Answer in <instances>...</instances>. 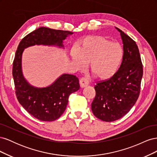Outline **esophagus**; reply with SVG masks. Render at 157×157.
Masks as SVG:
<instances>
[{"mask_svg":"<svg viewBox=\"0 0 157 157\" xmlns=\"http://www.w3.org/2000/svg\"><path fill=\"white\" fill-rule=\"evenodd\" d=\"M79 83H80V86L81 88H84V87L87 86L88 84H89L88 80L85 77L80 78V79L79 80Z\"/></svg>","mask_w":157,"mask_h":157,"instance_id":"1","label":"esophagus"}]
</instances>
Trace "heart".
<instances>
[{
	"mask_svg": "<svg viewBox=\"0 0 157 157\" xmlns=\"http://www.w3.org/2000/svg\"><path fill=\"white\" fill-rule=\"evenodd\" d=\"M71 56L78 69L90 63V71L99 80L111 78L119 68L124 56L122 46L102 36H88L78 51H71Z\"/></svg>",
	"mask_w": 157,
	"mask_h": 157,
	"instance_id": "heart-1",
	"label": "heart"
}]
</instances>
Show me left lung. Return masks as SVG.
<instances>
[{
    "label": "left lung",
    "instance_id": "obj_1",
    "mask_svg": "<svg viewBox=\"0 0 157 157\" xmlns=\"http://www.w3.org/2000/svg\"><path fill=\"white\" fill-rule=\"evenodd\" d=\"M120 32L124 56L119 68L110 78L96 83L92 111L99 119L113 122L124 117L138 99L143 76L140 51L136 42Z\"/></svg>",
    "mask_w": 157,
    "mask_h": 157
}]
</instances>
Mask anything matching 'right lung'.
Wrapping results in <instances>:
<instances>
[{
    "mask_svg": "<svg viewBox=\"0 0 157 157\" xmlns=\"http://www.w3.org/2000/svg\"><path fill=\"white\" fill-rule=\"evenodd\" d=\"M69 31L40 27L23 38L17 46L13 61L12 75L17 100L22 107L36 119L54 121L64 113L69 96L80 88L78 79L75 75L63 74L51 86L37 88L28 84L21 71V55L24 48L35 44L57 45L62 47L63 40Z\"/></svg>",
    "mask_w": 157,
    "mask_h": 157,
    "instance_id": "obj_1",
    "label": "right lung"
}]
</instances>
